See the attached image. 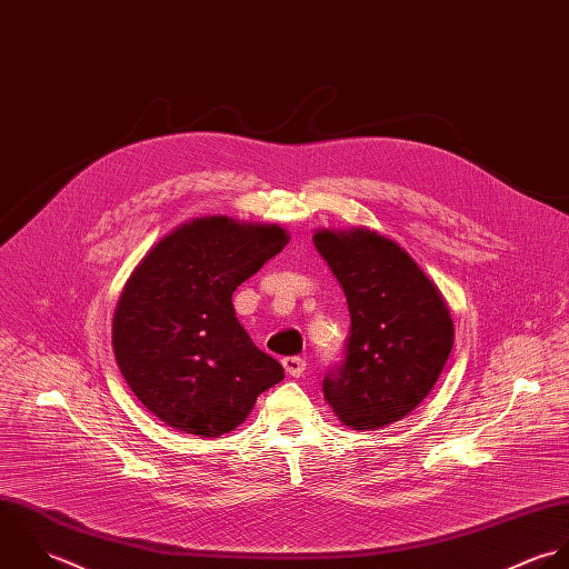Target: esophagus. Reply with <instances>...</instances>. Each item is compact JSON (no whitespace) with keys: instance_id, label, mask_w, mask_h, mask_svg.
Instances as JSON below:
<instances>
[{"instance_id":"34e87169","label":"esophagus","mask_w":569,"mask_h":569,"mask_svg":"<svg viewBox=\"0 0 569 569\" xmlns=\"http://www.w3.org/2000/svg\"><path fill=\"white\" fill-rule=\"evenodd\" d=\"M282 367L287 371V376H291V378H300L307 371V362L302 358H296V356L293 358H284Z\"/></svg>"}]
</instances>
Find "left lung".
<instances>
[{
  "label": "left lung",
  "instance_id": "1",
  "mask_svg": "<svg viewBox=\"0 0 569 569\" xmlns=\"http://www.w3.org/2000/svg\"><path fill=\"white\" fill-rule=\"evenodd\" d=\"M318 253L338 278L351 316L345 360L322 390L353 430H378L419 406L452 351L455 329L443 296L390 238L356 227L320 229Z\"/></svg>",
  "mask_w": 569,
  "mask_h": 569
}]
</instances>
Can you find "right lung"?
Returning <instances> with one entry per match:
<instances>
[{
  "mask_svg": "<svg viewBox=\"0 0 569 569\" xmlns=\"http://www.w3.org/2000/svg\"><path fill=\"white\" fill-rule=\"evenodd\" d=\"M287 242L278 224L204 216L159 240L126 282L112 322L117 365L174 430L229 432L284 378L240 327L231 293Z\"/></svg>",
  "mask_w": 569,
  "mask_h": 569,
  "instance_id": "add662e5",
  "label": "right lung"
}]
</instances>
